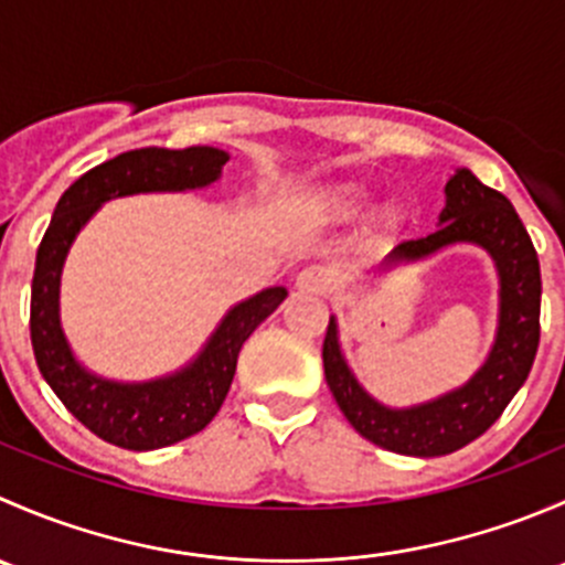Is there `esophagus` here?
I'll return each mask as SVG.
<instances>
[{
    "label": "esophagus",
    "instance_id": "1",
    "mask_svg": "<svg viewBox=\"0 0 565 565\" xmlns=\"http://www.w3.org/2000/svg\"><path fill=\"white\" fill-rule=\"evenodd\" d=\"M295 289L303 295H324L330 289V276L324 267H306L298 278H295Z\"/></svg>",
    "mask_w": 565,
    "mask_h": 565
}]
</instances>
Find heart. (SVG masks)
<instances>
[{
	"label": "heart",
	"mask_w": 565,
	"mask_h": 565,
	"mask_svg": "<svg viewBox=\"0 0 565 565\" xmlns=\"http://www.w3.org/2000/svg\"><path fill=\"white\" fill-rule=\"evenodd\" d=\"M369 191L363 182L355 180H341V182H330V185H322L319 191L311 196V210L319 215L322 221H330V224H347V221L358 218L363 213V207L369 204ZM402 221V207L398 204H388L380 213V230H393V226Z\"/></svg>",
	"instance_id": "b5f03b06"
}]
</instances>
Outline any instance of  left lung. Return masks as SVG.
Wrapping results in <instances>:
<instances>
[{"mask_svg": "<svg viewBox=\"0 0 565 565\" xmlns=\"http://www.w3.org/2000/svg\"><path fill=\"white\" fill-rule=\"evenodd\" d=\"M440 230L391 250L393 262H413L454 243H478L500 273V330L481 372L465 388L413 409H388L374 402L347 369L330 319L322 344L324 380L358 435L404 457H446L481 437L503 415L527 380L541 335L539 254L514 204L476 174L459 169L446 185Z\"/></svg>", "mask_w": 565, "mask_h": 565, "instance_id": "left-lung-1", "label": "left lung"}]
</instances>
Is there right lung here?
<instances>
[{"mask_svg":"<svg viewBox=\"0 0 565 565\" xmlns=\"http://www.w3.org/2000/svg\"><path fill=\"white\" fill-rule=\"evenodd\" d=\"M230 161L215 147H141L122 152L78 177L56 202L51 224L38 246L32 276L30 335L40 374L93 435L128 451H152L202 431L224 404L237 369L243 341L256 324L278 309L287 289L273 287L235 306L204 347L202 355L180 374L145 385H119L93 377L73 361L56 315L60 270L76 232L89 215L114 196L145 191L202 188Z\"/></svg>","mask_w":565,"mask_h":565,"instance_id":"obj_1","label":"right lung"}]
</instances>
